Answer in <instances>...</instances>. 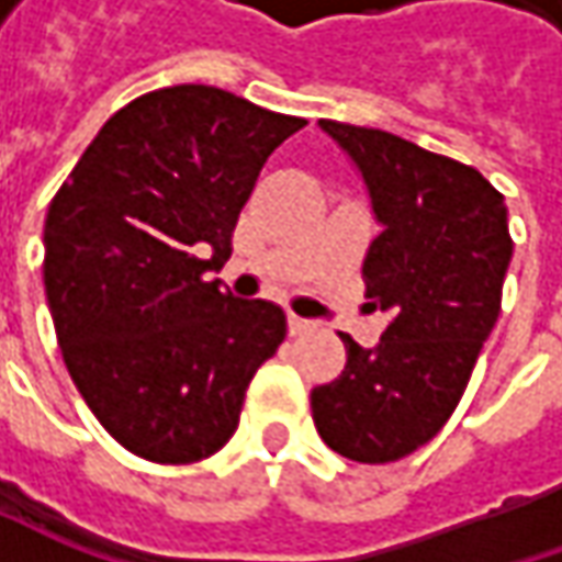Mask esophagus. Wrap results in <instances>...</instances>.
Masks as SVG:
<instances>
[{"instance_id":"esophagus-1","label":"esophagus","mask_w":562,"mask_h":562,"mask_svg":"<svg viewBox=\"0 0 562 562\" xmlns=\"http://www.w3.org/2000/svg\"><path fill=\"white\" fill-rule=\"evenodd\" d=\"M288 328H291V335H306V331H313V322L310 318H300V315H288Z\"/></svg>"}]
</instances>
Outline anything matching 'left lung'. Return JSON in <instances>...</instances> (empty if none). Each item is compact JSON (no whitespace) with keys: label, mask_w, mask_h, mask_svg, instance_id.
I'll return each mask as SVG.
<instances>
[{"label":"left lung","mask_w":562,"mask_h":562,"mask_svg":"<svg viewBox=\"0 0 562 562\" xmlns=\"http://www.w3.org/2000/svg\"><path fill=\"white\" fill-rule=\"evenodd\" d=\"M318 127L353 159L381 222L362 278L391 325L372 350L340 335L347 366L313 391V422L340 457L394 463L450 419L501 315L507 203L472 165L397 134L325 119Z\"/></svg>","instance_id":"left-lung-1"}]
</instances>
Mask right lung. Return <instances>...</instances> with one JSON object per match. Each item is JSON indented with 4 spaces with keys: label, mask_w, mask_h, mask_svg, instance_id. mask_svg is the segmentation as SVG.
Returning <instances> with one entry per match:
<instances>
[{
    "label": "right lung",
    "mask_w": 562,
    "mask_h": 562,
    "mask_svg": "<svg viewBox=\"0 0 562 562\" xmlns=\"http://www.w3.org/2000/svg\"><path fill=\"white\" fill-rule=\"evenodd\" d=\"M306 121L181 83L119 109L58 187L43 284L61 359L102 428L149 463H200L237 431L284 310L205 281L271 153Z\"/></svg>",
    "instance_id": "add662e5"
}]
</instances>
